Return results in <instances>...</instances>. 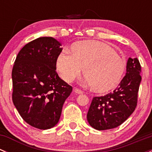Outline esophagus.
Listing matches in <instances>:
<instances>
[{
	"label": "esophagus",
	"instance_id": "obj_1",
	"mask_svg": "<svg viewBox=\"0 0 152 152\" xmlns=\"http://www.w3.org/2000/svg\"><path fill=\"white\" fill-rule=\"evenodd\" d=\"M74 93H76V94H82L83 91H82V90L78 88H74Z\"/></svg>",
	"mask_w": 152,
	"mask_h": 152
}]
</instances>
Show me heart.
<instances>
[{"mask_svg":"<svg viewBox=\"0 0 152 152\" xmlns=\"http://www.w3.org/2000/svg\"><path fill=\"white\" fill-rule=\"evenodd\" d=\"M56 67L67 83L79 77L83 69L86 82L92 90L105 93L121 82L126 63L110 45L96 40H83L71 45L70 54L64 51L59 53Z\"/></svg>","mask_w":152,"mask_h":152,"instance_id":"obj_1","label":"heart"}]
</instances>
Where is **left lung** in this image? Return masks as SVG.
<instances>
[{"instance_id": "obj_1", "label": "left lung", "mask_w": 152, "mask_h": 152, "mask_svg": "<svg viewBox=\"0 0 152 152\" xmlns=\"http://www.w3.org/2000/svg\"><path fill=\"white\" fill-rule=\"evenodd\" d=\"M140 73L141 66L137 58H129L126 73L117 88L104 96L93 97L87 115L93 128L97 130L115 128L132 114L137 107Z\"/></svg>"}]
</instances>
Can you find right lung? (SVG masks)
I'll return each instance as SVG.
<instances>
[{"mask_svg":"<svg viewBox=\"0 0 152 152\" xmlns=\"http://www.w3.org/2000/svg\"><path fill=\"white\" fill-rule=\"evenodd\" d=\"M61 43L50 37H39L23 47L12 72V102L22 118L39 129L56 125L71 86L56 72Z\"/></svg>","mask_w":152,"mask_h":152,"instance_id":"obj_1","label":"right lung"}]
</instances>
